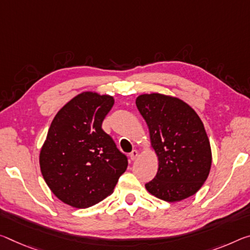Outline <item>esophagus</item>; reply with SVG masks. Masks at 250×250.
I'll use <instances>...</instances> for the list:
<instances>
[{
    "label": "esophagus",
    "instance_id": "1",
    "mask_svg": "<svg viewBox=\"0 0 250 250\" xmlns=\"http://www.w3.org/2000/svg\"><path fill=\"white\" fill-rule=\"evenodd\" d=\"M138 156H139V151L138 150H132L131 153H130V159L134 161L138 158Z\"/></svg>",
    "mask_w": 250,
    "mask_h": 250
}]
</instances>
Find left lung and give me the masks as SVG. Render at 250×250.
Wrapping results in <instances>:
<instances>
[{
    "label": "left lung",
    "mask_w": 250,
    "mask_h": 250,
    "mask_svg": "<svg viewBox=\"0 0 250 250\" xmlns=\"http://www.w3.org/2000/svg\"><path fill=\"white\" fill-rule=\"evenodd\" d=\"M137 108L148 125L158 171L146 189L168 203L191 197L211 168V148L201 119L181 99L153 92L140 94Z\"/></svg>",
    "instance_id": "obj_1"
}]
</instances>
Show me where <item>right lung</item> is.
<instances>
[{"instance_id":"obj_1","label":"right lung","mask_w":250,"mask_h":250,"mask_svg":"<svg viewBox=\"0 0 250 250\" xmlns=\"http://www.w3.org/2000/svg\"><path fill=\"white\" fill-rule=\"evenodd\" d=\"M114 98L84 91L55 114L40 151L47 187L62 203L88 208L113 192L128 159L102 129Z\"/></svg>"}]
</instances>
